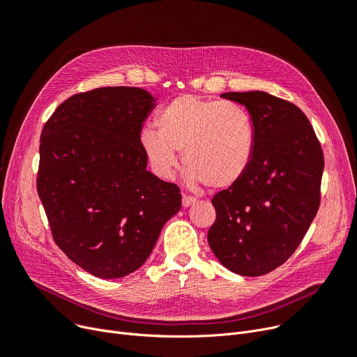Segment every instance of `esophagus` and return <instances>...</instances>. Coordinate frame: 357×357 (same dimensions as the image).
I'll list each match as a JSON object with an SVG mask.
<instances>
[{"instance_id": "esophagus-1", "label": "esophagus", "mask_w": 357, "mask_h": 357, "mask_svg": "<svg viewBox=\"0 0 357 357\" xmlns=\"http://www.w3.org/2000/svg\"><path fill=\"white\" fill-rule=\"evenodd\" d=\"M195 202H196V199H195L193 196H185V195H183V200H181V205H183V208H189V206H192Z\"/></svg>"}]
</instances>
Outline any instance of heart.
I'll list each match as a JSON object with an SVG mask.
<instances>
[{"mask_svg":"<svg viewBox=\"0 0 357 357\" xmlns=\"http://www.w3.org/2000/svg\"><path fill=\"white\" fill-rule=\"evenodd\" d=\"M157 125L160 132H141L139 145L152 172L161 178L173 177L177 151H183L189 181L205 183L213 190L232 188L252 162L256 126L241 105L185 94L160 112Z\"/></svg>","mask_w":357,"mask_h":357,"instance_id":"obj_1","label":"heart"}]
</instances>
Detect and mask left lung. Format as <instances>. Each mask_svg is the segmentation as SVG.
Masks as SVG:
<instances>
[{
  "mask_svg": "<svg viewBox=\"0 0 357 357\" xmlns=\"http://www.w3.org/2000/svg\"><path fill=\"white\" fill-rule=\"evenodd\" d=\"M220 97L248 110L256 149L247 174L213 196L208 241L228 270L261 276L292 256L314 220L324 155L308 117L289 101L266 91Z\"/></svg>",
  "mask_w": 357,
  "mask_h": 357,
  "instance_id": "8db88e82",
  "label": "left lung"
}]
</instances>
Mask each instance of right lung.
I'll return each mask as SVG.
<instances>
[{
  "mask_svg": "<svg viewBox=\"0 0 357 357\" xmlns=\"http://www.w3.org/2000/svg\"><path fill=\"white\" fill-rule=\"evenodd\" d=\"M155 101L144 89H96L65 100L42 130L38 193L54 240L101 279L139 268L181 208L180 189L148 172L139 145Z\"/></svg>",
  "mask_w": 357,
  "mask_h": 357,
  "instance_id": "obj_1",
  "label": "right lung"
}]
</instances>
